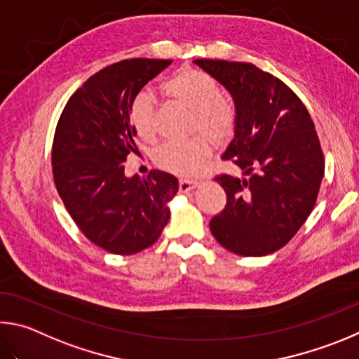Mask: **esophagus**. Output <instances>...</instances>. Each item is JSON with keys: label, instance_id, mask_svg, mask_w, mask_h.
Segmentation results:
<instances>
[{"label": "esophagus", "instance_id": "obj_1", "mask_svg": "<svg viewBox=\"0 0 359 359\" xmlns=\"http://www.w3.org/2000/svg\"><path fill=\"white\" fill-rule=\"evenodd\" d=\"M180 192H183V194H187V192H191L192 189H196V187L198 186V183L197 181H189V180H181L180 181Z\"/></svg>", "mask_w": 359, "mask_h": 359}]
</instances>
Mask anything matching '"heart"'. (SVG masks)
Here are the masks:
<instances>
[{
	"label": "heart",
	"instance_id": "1",
	"mask_svg": "<svg viewBox=\"0 0 359 359\" xmlns=\"http://www.w3.org/2000/svg\"><path fill=\"white\" fill-rule=\"evenodd\" d=\"M162 90L173 102L184 105L192 111L191 132H202L212 142H222L235 128L236 113L229 99L222 97L217 81L200 69L183 67L163 81ZM156 100L149 93L142 91L130 102L129 116L134 129L143 140L156 135ZM211 154L210 143L203 138L181 143H165L157 148L154 162L163 172L181 178H191L202 172Z\"/></svg>",
	"mask_w": 359,
	"mask_h": 359
}]
</instances>
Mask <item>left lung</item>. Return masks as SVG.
<instances>
[{"instance_id":"1","label":"left lung","mask_w":359,"mask_h":359,"mask_svg":"<svg viewBox=\"0 0 359 359\" xmlns=\"http://www.w3.org/2000/svg\"><path fill=\"white\" fill-rule=\"evenodd\" d=\"M194 62L235 100V137L222 159L246 175L215 178L227 205L211 219V233L238 255L273 254L292 240L317 202L325 157L316 126L284 81L250 62Z\"/></svg>"}]
</instances>
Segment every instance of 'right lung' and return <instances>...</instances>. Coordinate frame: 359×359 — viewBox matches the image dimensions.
I'll return each instance as SVG.
<instances>
[{
    "label": "right lung",
    "mask_w": 359,
    "mask_h": 359,
    "mask_svg": "<svg viewBox=\"0 0 359 359\" xmlns=\"http://www.w3.org/2000/svg\"><path fill=\"white\" fill-rule=\"evenodd\" d=\"M170 65L132 58L104 67L69 97L56 124V191L81 233L110 254L132 255L154 244L178 192L173 175L151 170L144 178H128L123 165L137 149L132 99Z\"/></svg>",
    "instance_id": "add662e5"
}]
</instances>
